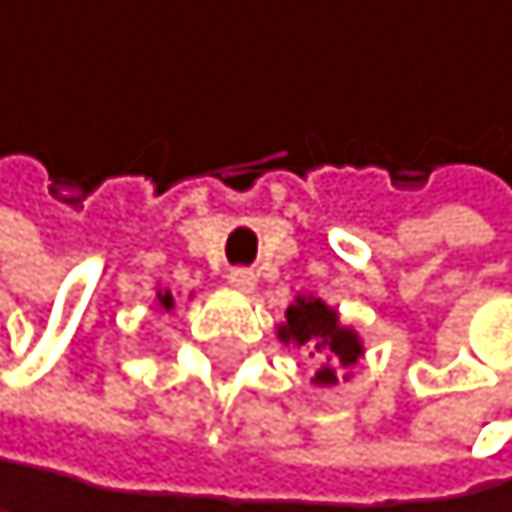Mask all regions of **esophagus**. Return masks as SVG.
<instances>
[{"instance_id": "1", "label": "esophagus", "mask_w": 512, "mask_h": 512, "mask_svg": "<svg viewBox=\"0 0 512 512\" xmlns=\"http://www.w3.org/2000/svg\"><path fill=\"white\" fill-rule=\"evenodd\" d=\"M229 283L241 293H254V287H258V274L248 271V267H235V271L229 274Z\"/></svg>"}]
</instances>
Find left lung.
<instances>
[{"instance_id":"8db88e82","label":"left lung","mask_w":512,"mask_h":512,"mask_svg":"<svg viewBox=\"0 0 512 512\" xmlns=\"http://www.w3.org/2000/svg\"><path fill=\"white\" fill-rule=\"evenodd\" d=\"M277 338L283 345L309 348V358L319 355V368L309 384L329 390L338 381H351V368L364 358V338L355 326H348L316 293H296L293 303L277 322Z\"/></svg>"}]
</instances>
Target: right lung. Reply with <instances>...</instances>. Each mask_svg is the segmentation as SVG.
<instances>
[{"instance_id":"add662e5","label":"right lung","mask_w":512,"mask_h":512,"mask_svg":"<svg viewBox=\"0 0 512 512\" xmlns=\"http://www.w3.org/2000/svg\"><path fill=\"white\" fill-rule=\"evenodd\" d=\"M190 300H193V293H190ZM154 303L161 306L164 313H174V309H177V300H174V293H170V290H157Z\"/></svg>"}]
</instances>
